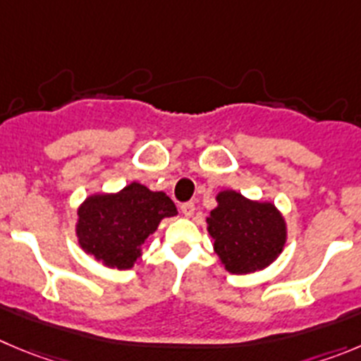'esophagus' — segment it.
<instances>
[{"label":"esophagus","instance_id":"esophagus-1","mask_svg":"<svg viewBox=\"0 0 361 361\" xmlns=\"http://www.w3.org/2000/svg\"><path fill=\"white\" fill-rule=\"evenodd\" d=\"M180 210L185 217H192V215H194V210H196V207H194V203H192V201H188V203L181 204Z\"/></svg>","mask_w":361,"mask_h":361}]
</instances>
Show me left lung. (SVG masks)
Wrapping results in <instances>:
<instances>
[{
	"label": "left lung",
	"mask_w": 361,
	"mask_h": 361,
	"mask_svg": "<svg viewBox=\"0 0 361 361\" xmlns=\"http://www.w3.org/2000/svg\"><path fill=\"white\" fill-rule=\"evenodd\" d=\"M207 222L215 252L231 274L262 271L287 242V224L274 204L251 201L235 190L219 192Z\"/></svg>",
	"instance_id": "left-lung-1"
}]
</instances>
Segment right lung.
Returning <instances> with one entry per match:
<instances>
[{
	"label": "right lung",
	"mask_w": 361,
	"mask_h": 361,
	"mask_svg": "<svg viewBox=\"0 0 361 361\" xmlns=\"http://www.w3.org/2000/svg\"><path fill=\"white\" fill-rule=\"evenodd\" d=\"M176 214L169 196L133 181L116 194L87 197L78 208L76 237L80 247L96 260L124 271L137 264L140 247L161 219Z\"/></svg>",
	"instance_id": "1"
}]
</instances>
